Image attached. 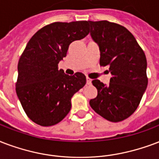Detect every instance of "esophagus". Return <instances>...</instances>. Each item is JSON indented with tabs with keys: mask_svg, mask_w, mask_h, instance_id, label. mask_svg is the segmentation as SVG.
<instances>
[{
	"mask_svg": "<svg viewBox=\"0 0 159 159\" xmlns=\"http://www.w3.org/2000/svg\"><path fill=\"white\" fill-rule=\"evenodd\" d=\"M87 84L88 85L92 84V79H90L89 77H87Z\"/></svg>",
	"mask_w": 159,
	"mask_h": 159,
	"instance_id": "esophagus-1",
	"label": "esophagus"
}]
</instances>
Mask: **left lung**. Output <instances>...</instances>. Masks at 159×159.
Segmentation results:
<instances>
[{
	"label": "left lung",
	"instance_id": "1",
	"mask_svg": "<svg viewBox=\"0 0 159 159\" xmlns=\"http://www.w3.org/2000/svg\"><path fill=\"white\" fill-rule=\"evenodd\" d=\"M91 36L99 46L100 66H109V85L94 79L98 96L91 107L110 122L130 117L138 108L148 86L147 59L133 34L108 20H88Z\"/></svg>",
	"mask_w": 159,
	"mask_h": 159
}]
</instances>
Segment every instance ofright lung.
I'll return each instance as SVG.
<instances>
[{
  "label": "right lung",
  "instance_id": "1",
  "mask_svg": "<svg viewBox=\"0 0 159 159\" xmlns=\"http://www.w3.org/2000/svg\"><path fill=\"white\" fill-rule=\"evenodd\" d=\"M88 21L53 22L37 31L18 61L16 92L30 119L43 127L60 123L71 110V98L86 84L82 72L58 70L69 45L88 36Z\"/></svg>",
  "mask_w": 159,
  "mask_h": 159
}]
</instances>
